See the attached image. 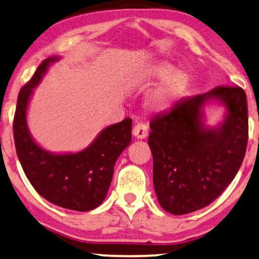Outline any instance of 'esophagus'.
Instances as JSON below:
<instances>
[{
  "label": "esophagus",
  "mask_w": 259,
  "mask_h": 259,
  "mask_svg": "<svg viewBox=\"0 0 259 259\" xmlns=\"http://www.w3.org/2000/svg\"><path fill=\"white\" fill-rule=\"evenodd\" d=\"M133 135L138 140H144L148 136V126L144 123H137L133 129Z\"/></svg>",
  "instance_id": "obj_1"
}]
</instances>
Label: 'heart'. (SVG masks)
<instances>
[{
  "label": "heart",
  "mask_w": 259,
  "mask_h": 259,
  "mask_svg": "<svg viewBox=\"0 0 259 259\" xmlns=\"http://www.w3.org/2000/svg\"><path fill=\"white\" fill-rule=\"evenodd\" d=\"M170 62H158L148 69H145L142 79L152 81L162 79L157 88L148 98L147 105L151 111L163 112L169 110L184 94L189 84V75L184 70L177 69Z\"/></svg>",
  "instance_id": "heart-1"
}]
</instances>
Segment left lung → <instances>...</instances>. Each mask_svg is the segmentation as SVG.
Wrapping results in <instances>:
<instances>
[{"label":"left lung","instance_id":"left-lung-1","mask_svg":"<svg viewBox=\"0 0 259 259\" xmlns=\"http://www.w3.org/2000/svg\"><path fill=\"white\" fill-rule=\"evenodd\" d=\"M225 108L217 126L205 123L206 105ZM148 143L154 159L158 203L185 214L212 203L237 175L247 144V102L242 88L216 87L183 98L150 123Z\"/></svg>","mask_w":259,"mask_h":259}]
</instances>
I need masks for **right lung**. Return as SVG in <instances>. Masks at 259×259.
<instances>
[{"instance_id": "right-lung-1", "label": "right lung", "mask_w": 259, "mask_h": 259, "mask_svg": "<svg viewBox=\"0 0 259 259\" xmlns=\"http://www.w3.org/2000/svg\"><path fill=\"white\" fill-rule=\"evenodd\" d=\"M60 56L48 57L21 89L14 118L17 157L35 190L57 206L89 211L100 206L110 187L115 163L131 142V118L102 129L85 149L52 152L42 148L29 130L27 114L34 89Z\"/></svg>"}]
</instances>
